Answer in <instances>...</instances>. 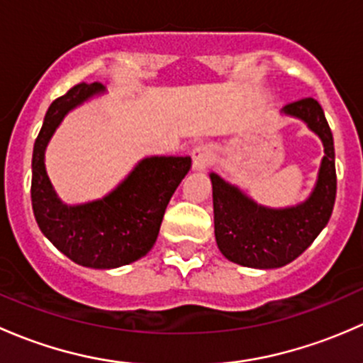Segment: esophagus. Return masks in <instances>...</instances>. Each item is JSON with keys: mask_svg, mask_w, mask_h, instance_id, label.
Wrapping results in <instances>:
<instances>
[{"mask_svg": "<svg viewBox=\"0 0 363 363\" xmlns=\"http://www.w3.org/2000/svg\"><path fill=\"white\" fill-rule=\"evenodd\" d=\"M191 160H193V168L195 170H205V168L211 164L212 160V151L207 144H199L193 147L191 151Z\"/></svg>", "mask_w": 363, "mask_h": 363, "instance_id": "1", "label": "esophagus"}]
</instances>
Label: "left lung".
<instances>
[{
	"label": "left lung",
	"instance_id": "obj_1",
	"mask_svg": "<svg viewBox=\"0 0 363 363\" xmlns=\"http://www.w3.org/2000/svg\"><path fill=\"white\" fill-rule=\"evenodd\" d=\"M283 112L306 121L323 142L325 156L309 200L281 211L265 208L211 174L219 251L230 262L252 269H277L298 258L330 219L337 191L334 138L321 105L314 98H302L288 104Z\"/></svg>",
	"mask_w": 363,
	"mask_h": 363
}]
</instances>
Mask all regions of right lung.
<instances>
[{
    "mask_svg": "<svg viewBox=\"0 0 363 363\" xmlns=\"http://www.w3.org/2000/svg\"><path fill=\"white\" fill-rule=\"evenodd\" d=\"M100 91V82H80L50 104L33 147L31 203L43 235L72 262L116 269L142 258L155 246L164 208L188 174L191 158H147L105 199L75 207L61 203L43 163L47 142L65 113Z\"/></svg>",
    "mask_w": 363,
    "mask_h": 363,
    "instance_id": "right-lung-1",
    "label": "right lung"
}]
</instances>
